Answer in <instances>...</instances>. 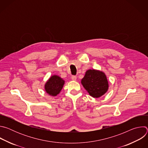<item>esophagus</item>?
<instances>
[{
  "label": "esophagus",
  "instance_id": "esophagus-1",
  "mask_svg": "<svg viewBox=\"0 0 148 148\" xmlns=\"http://www.w3.org/2000/svg\"><path fill=\"white\" fill-rule=\"evenodd\" d=\"M71 79H72L73 81H76V79H77V77L75 76V75H73V76L71 77Z\"/></svg>",
  "mask_w": 148,
  "mask_h": 148
}]
</instances>
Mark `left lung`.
<instances>
[{
	"instance_id": "1",
	"label": "left lung",
	"mask_w": 148,
	"mask_h": 148,
	"mask_svg": "<svg viewBox=\"0 0 148 148\" xmlns=\"http://www.w3.org/2000/svg\"><path fill=\"white\" fill-rule=\"evenodd\" d=\"M82 86L93 98H99L107 92L109 84L106 75L98 70H88L81 81Z\"/></svg>"
}]
</instances>
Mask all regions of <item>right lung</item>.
<instances>
[{"label":"right lung","mask_w":148,"mask_h":148,"mask_svg":"<svg viewBox=\"0 0 148 148\" xmlns=\"http://www.w3.org/2000/svg\"><path fill=\"white\" fill-rule=\"evenodd\" d=\"M65 81L57 75L51 76L45 84V90L50 95L57 96L64 85Z\"/></svg>","instance_id":"obj_1"}]
</instances>
